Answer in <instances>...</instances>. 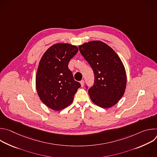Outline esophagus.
I'll return each instance as SVG.
<instances>
[{
	"mask_svg": "<svg viewBox=\"0 0 157 157\" xmlns=\"http://www.w3.org/2000/svg\"><path fill=\"white\" fill-rule=\"evenodd\" d=\"M80 84H81V87H83L84 85V80H81V81H80Z\"/></svg>",
	"mask_w": 157,
	"mask_h": 157,
	"instance_id": "obj_1",
	"label": "esophagus"
}]
</instances>
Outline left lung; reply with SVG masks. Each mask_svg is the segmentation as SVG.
Returning <instances> with one entry per match:
<instances>
[{
	"label": "left lung",
	"mask_w": 157,
	"mask_h": 157,
	"mask_svg": "<svg viewBox=\"0 0 157 157\" xmlns=\"http://www.w3.org/2000/svg\"><path fill=\"white\" fill-rule=\"evenodd\" d=\"M79 48L95 76L94 85L88 90L91 101L102 108L116 105L123 96L127 84L121 58L113 48L99 40L84 43Z\"/></svg>",
	"instance_id": "8db88e82"
}]
</instances>
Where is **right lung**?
<instances>
[{
	"mask_svg": "<svg viewBox=\"0 0 157 157\" xmlns=\"http://www.w3.org/2000/svg\"><path fill=\"white\" fill-rule=\"evenodd\" d=\"M78 48L68 43H56L42 56L36 75V89L40 100L54 110L70 105L79 82L74 79L68 63L78 53Z\"/></svg>",
	"mask_w": 157,
	"mask_h": 157,
	"instance_id": "right-lung-1",
	"label": "right lung"
}]
</instances>
